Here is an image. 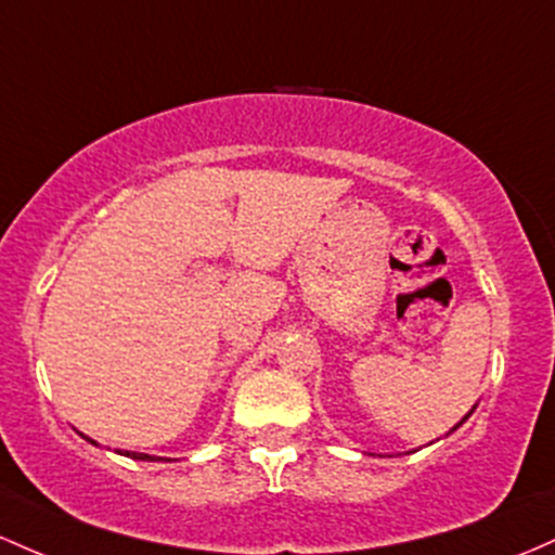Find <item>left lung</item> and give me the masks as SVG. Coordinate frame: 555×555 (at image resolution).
<instances>
[{
  "mask_svg": "<svg viewBox=\"0 0 555 555\" xmlns=\"http://www.w3.org/2000/svg\"><path fill=\"white\" fill-rule=\"evenodd\" d=\"M466 418H468V413H466V416H464V422H466ZM464 422H461V424H464ZM461 424H459V426H461ZM453 429H455V426H453Z\"/></svg>",
  "mask_w": 555,
  "mask_h": 555,
  "instance_id": "8db88e82",
  "label": "left lung"
}]
</instances>
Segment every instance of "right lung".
I'll use <instances>...</instances> for the list:
<instances>
[{
  "label": "right lung",
  "instance_id": "1",
  "mask_svg": "<svg viewBox=\"0 0 555 555\" xmlns=\"http://www.w3.org/2000/svg\"><path fill=\"white\" fill-rule=\"evenodd\" d=\"M87 440H89V437H87ZM89 442H91V446H96L94 440H89ZM118 453H120V450H118ZM124 455H129V459H137V461H166V459H155V455H147V453H131V450H126Z\"/></svg>",
  "mask_w": 555,
  "mask_h": 555
}]
</instances>
